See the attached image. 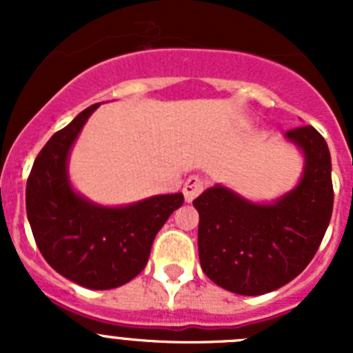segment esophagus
Instances as JSON below:
<instances>
[{"label": "esophagus", "mask_w": 353, "mask_h": 353, "mask_svg": "<svg viewBox=\"0 0 353 353\" xmlns=\"http://www.w3.org/2000/svg\"><path fill=\"white\" fill-rule=\"evenodd\" d=\"M203 189H205L203 180L199 179V176H196V174L189 176V179L185 180V185H183V198H185L187 203H191L196 196L201 194Z\"/></svg>", "instance_id": "esophagus-1"}]
</instances>
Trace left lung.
Instances as JSON below:
<instances>
[{
  "label": "left lung",
  "mask_w": 353,
  "mask_h": 353,
  "mask_svg": "<svg viewBox=\"0 0 353 353\" xmlns=\"http://www.w3.org/2000/svg\"><path fill=\"white\" fill-rule=\"evenodd\" d=\"M285 138L304 155L292 191L256 203L215 183L192 201L201 269L228 292L263 295L285 286L310 265L329 226L334 205L329 146L311 125Z\"/></svg>",
  "instance_id": "left-lung-1"
}]
</instances>
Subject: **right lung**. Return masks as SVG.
<instances>
[{
    "label": "right lung",
    "mask_w": 353,
    "mask_h": 353,
    "mask_svg": "<svg viewBox=\"0 0 353 353\" xmlns=\"http://www.w3.org/2000/svg\"><path fill=\"white\" fill-rule=\"evenodd\" d=\"M81 111L37 155L26 183V212L42 256L58 274L90 290L125 285L146 267L164 223L183 194H161L123 207H102L74 191L68 155L86 120Z\"/></svg>",
    "instance_id": "obj_1"
}]
</instances>
